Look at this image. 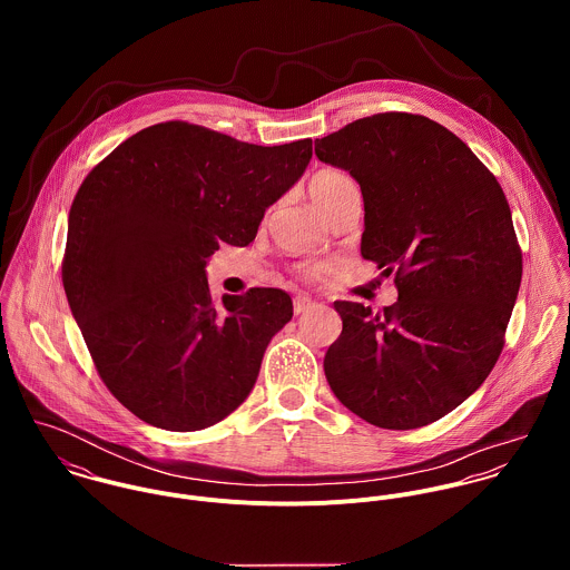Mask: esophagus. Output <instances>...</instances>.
I'll use <instances>...</instances> for the list:
<instances>
[{"mask_svg": "<svg viewBox=\"0 0 570 570\" xmlns=\"http://www.w3.org/2000/svg\"><path fill=\"white\" fill-rule=\"evenodd\" d=\"M309 307H314V301H312L309 296H296V298H294V314H296V316L305 314Z\"/></svg>", "mask_w": 570, "mask_h": 570, "instance_id": "1", "label": "esophagus"}]
</instances>
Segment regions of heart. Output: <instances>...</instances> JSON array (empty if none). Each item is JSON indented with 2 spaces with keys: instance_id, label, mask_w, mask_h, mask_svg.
Listing matches in <instances>:
<instances>
[{
  "instance_id": "heart-1",
  "label": "heart",
  "mask_w": 570,
  "mask_h": 570,
  "mask_svg": "<svg viewBox=\"0 0 570 570\" xmlns=\"http://www.w3.org/2000/svg\"><path fill=\"white\" fill-rule=\"evenodd\" d=\"M357 184L355 179L337 168H325L318 170L312 179H309V195L314 199V204L321 208V213H328L342 197H346L348 193H355ZM301 274L309 281H316L328 269L326 263H305L298 267Z\"/></svg>"
}]
</instances>
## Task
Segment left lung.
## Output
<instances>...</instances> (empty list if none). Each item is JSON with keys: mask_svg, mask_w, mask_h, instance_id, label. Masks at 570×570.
<instances>
[{"mask_svg": "<svg viewBox=\"0 0 570 570\" xmlns=\"http://www.w3.org/2000/svg\"><path fill=\"white\" fill-rule=\"evenodd\" d=\"M364 195L362 256L395 276L384 312L335 301L342 333L325 375L335 397L386 430L461 406L498 362L522 278L507 197L472 149L406 111L348 122L316 140Z\"/></svg>", "mask_w": 570, "mask_h": 570, "instance_id": "8db88e82", "label": "left lung"}]
</instances>
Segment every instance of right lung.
Instances as JSON below:
<instances>
[{
    "instance_id": "add662e5",
    "label": "right lung",
    "mask_w": 570,
    "mask_h": 570,
    "mask_svg": "<svg viewBox=\"0 0 570 570\" xmlns=\"http://www.w3.org/2000/svg\"><path fill=\"white\" fill-rule=\"evenodd\" d=\"M312 138L258 147L168 120L96 164L70 208L61 278L109 393L149 425H215L249 395L292 321L289 294L215 303L206 261L254 242L265 208L307 168Z\"/></svg>"
}]
</instances>
